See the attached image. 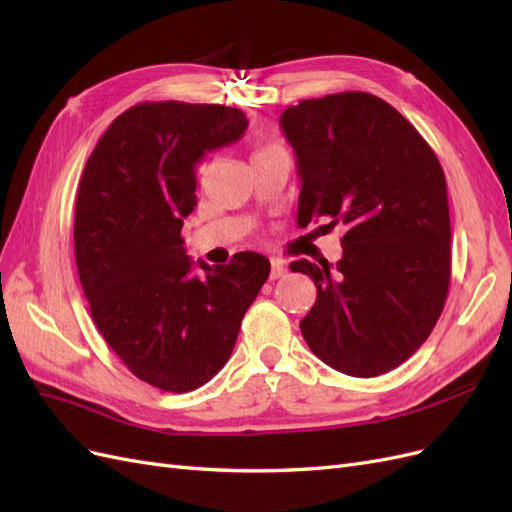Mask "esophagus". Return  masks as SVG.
<instances>
[{"mask_svg":"<svg viewBox=\"0 0 512 512\" xmlns=\"http://www.w3.org/2000/svg\"><path fill=\"white\" fill-rule=\"evenodd\" d=\"M288 273L286 269V262L280 260V258H273L271 260V273H269V280H280V277H284Z\"/></svg>","mask_w":512,"mask_h":512,"instance_id":"34e87169","label":"esophagus"}]
</instances>
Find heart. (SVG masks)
<instances>
[{"instance_id": "heart-1", "label": "heart", "mask_w": 512, "mask_h": 512, "mask_svg": "<svg viewBox=\"0 0 512 512\" xmlns=\"http://www.w3.org/2000/svg\"><path fill=\"white\" fill-rule=\"evenodd\" d=\"M269 147H277V145H265V147H260V149H256V151H262V149H269Z\"/></svg>"}]
</instances>
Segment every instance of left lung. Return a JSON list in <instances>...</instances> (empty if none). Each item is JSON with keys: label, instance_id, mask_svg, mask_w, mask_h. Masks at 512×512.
<instances>
[{"label": "left lung", "instance_id": "8db88e82", "mask_svg": "<svg viewBox=\"0 0 512 512\" xmlns=\"http://www.w3.org/2000/svg\"><path fill=\"white\" fill-rule=\"evenodd\" d=\"M280 126L297 153V224L346 226L335 269L290 265L318 290L301 333L342 374H386L423 346L451 284L444 170L412 123L365 91L301 100Z\"/></svg>", "mask_w": 512, "mask_h": 512}]
</instances>
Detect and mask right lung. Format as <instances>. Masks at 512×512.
I'll list each match as a JSON object with an SVG mask.
<instances>
[{
	"mask_svg": "<svg viewBox=\"0 0 512 512\" xmlns=\"http://www.w3.org/2000/svg\"><path fill=\"white\" fill-rule=\"evenodd\" d=\"M245 113L222 104L141 102L102 134L76 194L74 254L98 331L136 378L168 393L209 382L230 359L271 265L239 252L192 275L183 218L196 164L239 141Z\"/></svg>",
	"mask_w": 512,
	"mask_h": 512,
	"instance_id": "right-lung-1",
	"label": "right lung"
}]
</instances>
